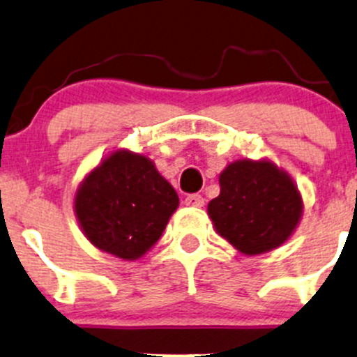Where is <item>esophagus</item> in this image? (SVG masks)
Returning <instances> with one entry per match:
<instances>
[{
    "instance_id": "1",
    "label": "esophagus",
    "mask_w": 357,
    "mask_h": 357,
    "mask_svg": "<svg viewBox=\"0 0 357 357\" xmlns=\"http://www.w3.org/2000/svg\"><path fill=\"white\" fill-rule=\"evenodd\" d=\"M185 204L188 207H202L204 205V199H202V195H199V193H192V195L186 197Z\"/></svg>"
}]
</instances>
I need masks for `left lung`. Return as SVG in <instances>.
<instances>
[{
  "label": "left lung",
  "mask_w": 357,
  "mask_h": 357,
  "mask_svg": "<svg viewBox=\"0 0 357 357\" xmlns=\"http://www.w3.org/2000/svg\"><path fill=\"white\" fill-rule=\"evenodd\" d=\"M219 195L207 205L208 218L240 254L282 247L301 222V192L289 172L269 158L231 162L219 174Z\"/></svg>",
  "instance_id": "obj_1"
}]
</instances>
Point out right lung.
<instances>
[{"mask_svg":"<svg viewBox=\"0 0 357 357\" xmlns=\"http://www.w3.org/2000/svg\"><path fill=\"white\" fill-rule=\"evenodd\" d=\"M179 199L146 155L117 149L88 172L74 197L86 238L124 261L143 257L157 243Z\"/></svg>","mask_w":357,"mask_h":357,"instance_id":"obj_1","label":"right lung"}]
</instances>
